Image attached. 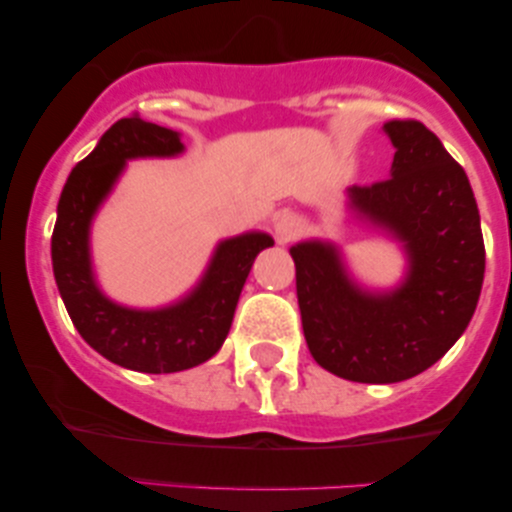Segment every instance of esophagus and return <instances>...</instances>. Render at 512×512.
I'll list each match as a JSON object with an SVG mask.
<instances>
[{"label": "esophagus", "instance_id": "esophagus-1", "mask_svg": "<svg viewBox=\"0 0 512 512\" xmlns=\"http://www.w3.org/2000/svg\"><path fill=\"white\" fill-rule=\"evenodd\" d=\"M303 233V221L296 214H279L275 219V237L279 244L296 240Z\"/></svg>", "mask_w": 512, "mask_h": 512}]
</instances>
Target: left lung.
Listing matches in <instances>:
<instances>
[{
	"mask_svg": "<svg viewBox=\"0 0 512 512\" xmlns=\"http://www.w3.org/2000/svg\"><path fill=\"white\" fill-rule=\"evenodd\" d=\"M391 177L349 186V207L403 242L408 275L387 293L363 291L328 242L291 247L307 347L328 373L391 384L431 368L466 331L485 277L473 188L457 160L419 121L384 123Z\"/></svg>",
	"mask_w": 512,
	"mask_h": 512,
	"instance_id": "1",
	"label": "left lung"
}]
</instances>
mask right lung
<instances>
[{
    "label": "right lung",
    "mask_w": 512,
    "mask_h": 512,
    "mask_svg": "<svg viewBox=\"0 0 512 512\" xmlns=\"http://www.w3.org/2000/svg\"><path fill=\"white\" fill-rule=\"evenodd\" d=\"M179 132L146 123L139 114L121 118L69 174L51 237L53 275L69 319L95 352L137 373H177L219 352L258 251L272 247L265 233L223 240L200 284L163 310L116 305L95 284L90 265V221L114 188L125 160L177 156Z\"/></svg>",
    "instance_id": "obj_1"
}]
</instances>
